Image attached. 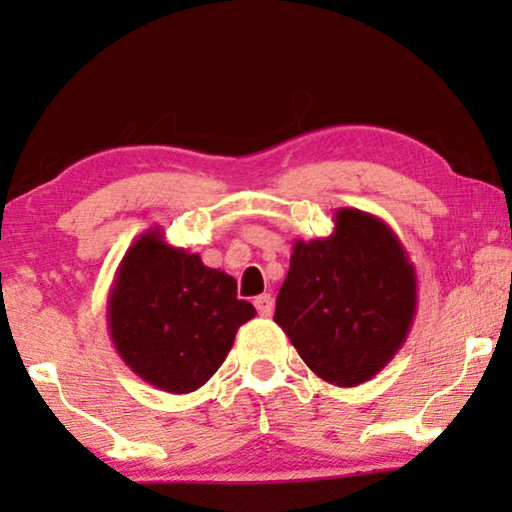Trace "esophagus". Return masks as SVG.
<instances>
[{
  "label": "esophagus",
  "instance_id": "34e87169",
  "mask_svg": "<svg viewBox=\"0 0 512 512\" xmlns=\"http://www.w3.org/2000/svg\"><path fill=\"white\" fill-rule=\"evenodd\" d=\"M254 305H256V310H258V314H261V317H270L272 307H275V300H272L270 293H261V296L254 298Z\"/></svg>",
  "mask_w": 512,
  "mask_h": 512
}]
</instances>
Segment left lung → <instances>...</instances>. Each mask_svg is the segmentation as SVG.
Masks as SVG:
<instances>
[{
  "label": "left lung",
  "mask_w": 512,
  "mask_h": 512,
  "mask_svg": "<svg viewBox=\"0 0 512 512\" xmlns=\"http://www.w3.org/2000/svg\"><path fill=\"white\" fill-rule=\"evenodd\" d=\"M328 237L293 240L275 324L314 375L338 387L375 377L408 338L417 272L380 216L342 207Z\"/></svg>",
  "instance_id": "obj_1"
}]
</instances>
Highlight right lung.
<instances>
[{"instance_id": "right-lung-1", "label": "right lung", "mask_w": 512, "mask_h": 512, "mask_svg": "<svg viewBox=\"0 0 512 512\" xmlns=\"http://www.w3.org/2000/svg\"><path fill=\"white\" fill-rule=\"evenodd\" d=\"M254 305L228 272L172 247L160 226L125 251L107 300V328L132 373L167 394L200 389L226 361Z\"/></svg>"}]
</instances>
